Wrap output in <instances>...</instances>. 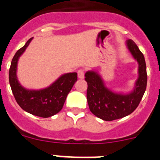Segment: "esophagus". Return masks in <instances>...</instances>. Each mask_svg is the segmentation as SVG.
Returning <instances> with one entry per match:
<instances>
[{
  "label": "esophagus",
  "instance_id": "esophagus-1",
  "mask_svg": "<svg viewBox=\"0 0 160 160\" xmlns=\"http://www.w3.org/2000/svg\"><path fill=\"white\" fill-rule=\"evenodd\" d=\"M84 70H83L82 69L78 70V77L79 78H84Z\"/></svg>",
  "mask_w": 160,
  "mask_h": 160
}]
</instances>
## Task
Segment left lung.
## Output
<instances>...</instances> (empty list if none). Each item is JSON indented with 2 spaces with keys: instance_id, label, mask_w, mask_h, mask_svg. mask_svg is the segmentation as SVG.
Masks as SVG:
<instances>
[{
  "instance_id": "8db88e82",
  "label": "left lung",
  "mask_w": 160,
  "mask_h": 160,
  "mask_svg": "<svg viewBox=\"0 0 160 160\" xmlns=\"http://www.w3.org/2000/svg\"><path fill=\"white\" fill-rule=\"evenodd\" d=\"M127 46L138 63V78L131 93L122 94L113 92L106 87L98 73L94 70L85 73V80L88 85L87 98L90 111L105 121L118 119L131 114L137 108L146 90L148 75L143 54L131 39L127 41Z\"/></svg>"
}]
</instances>
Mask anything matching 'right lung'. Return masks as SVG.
Wrapping results in <instances>:
<instances>
[{
	"mask_svg": "<svg viewBox=\"0 0 160 160\" xmlns=\"http://www.w3.org/2000/svg\"><path fill=\"white\" fill-rule=\"evenodd\" d=\"M32 38L18 49L11 62L8 73L9 84L18 105L24 111L42 118L51 117L62 109L68 94L78 80L77 73H65L49 87L38 90H27L20 84L17 77L18 62Z\"/></svg>",
	"mask_w": 160,
	"mask_h": 160,
	"instance_id": "1",
	"label": "right lung"
}]
</instances>
